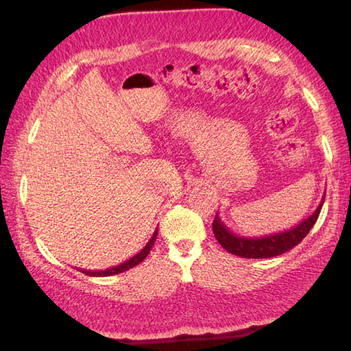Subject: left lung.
<instances>
[{
    "instance_id": "left-lung-1",
    "label": "left lung",
    "mask_w": 351,
    "mask_h": 351,
    "mask_svg": "<svg viewBox=\"0 0 351 351\" xmlns=\"http://www.w3.org/2000/svg\"><path fill=\"white\" fill-rule=\"evenodd\" d=\"M325 195L322 197V201L317 206V209L314 210L310 217L305 218L304 221H300L293 229L283 230L278 234L263 235V237H241L230 232L221 219H219L218 213L215 215V219L212 223L213 234L226 251L239 255L243 258H271L276 255H282L289 249L299 245V243L305 239L306 234L310 232L314 223L317 221L320 209L324 206Z\"/></svg>"
}]
</instances>
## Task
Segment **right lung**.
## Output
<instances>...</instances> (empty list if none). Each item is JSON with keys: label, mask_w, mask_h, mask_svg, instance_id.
<instances>
[{"label": "right lung", "mask_w": 351, "mask_h": 351, "mask_svg": "<svg viewBox=\"0 0 351 351\" xmlns=\"http://www.w3.org/2000/svg\"><path fill=\"white\" fill-rule=\"evenodd\" d=\"M156 235H158V229L154 230L153 235H152V239L148 240L147 245L141 249V252L133 255L132 258L127 260V261H123V263H121V265L112 266V268H108V269H105V271H86V269H79V271L83 272V274H86V276H91V277H106V276L121 274V272H123V271L132 269V268H134L136 265H139L141 261L144 260L148 254H150L152 247H153V245H154V241H156Z\"/></svg>", "instance_id": "add662e5"}]
</instances>
